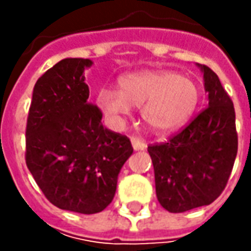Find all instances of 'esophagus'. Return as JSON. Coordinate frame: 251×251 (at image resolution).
<instances>
[{"mask_svg": "<svg viewBox=\"0 0 251 251\" xmlns=\"http://www.w3.org/2000/svg\"><path fill=\"white\" fill-rule=\"evenodd\" d=\"M131 144H132V148L135 151H144L147 148V144L137 137H131Z\"/></svg>", "mask_w": 251, "mask_h": 251, "instance_id": "esophagus-1", "label": "esophagus"}]
</instances>
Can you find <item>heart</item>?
I'll return each instance as SVG.
<instances>
[{
	"mask_svg": "<svg viewBox=\"0 0 251 251\" xmlns=\"http://www.w3.org/2000/svg\"><path fill=\"white\" fill-rule=\"evenodd\" d=\"M98 104L111 120L120 123L131 107H141V116L151 130L170 132L184 126L200 101L197 82L165 70L127 74L119 79V91L103 88Z\"/></svg>",
	"mask_w": 251,
	"mask_h": 251,
	"instance_id": "obj_1",
	"label": "heart"
}]
</instances>
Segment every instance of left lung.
I'll return each mask as SVG.
<instances>
[{
    "label": "left lung",
    "mask_w": 251,
    "mask_h": 251,
    "mask_svg": "<svg viewBox=\"0 0 251 251\" xmlns=\"http://www.w3.org/2000/svg\"><path fill=\"white\" fill-rule=\"evenodd\" d=\"M204 73L208 107L168 142L153 144L156 197L169 212H184L214 202L224 188L237 153L235 107L218 75L207 65Z\"/></svg>",
    "instance_id": "left-lung-1"
}]
</instances>
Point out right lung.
Wrapping results in <instances>:
<instances>
[{
	"label": "right lung",
	"instance_id": "add662e5",
	"mask_svg": "<svg viewBox=\"0 0 251 251\" xmlns=\"http://www.w3.org/2000/svg\"><path fill=\"white\" fill-rule=\"evenodd\" d=\"M88 58H64L37 79L26 124V166L55 207L100 212L113 201L117 177L132 153L130 138L107 130L89 103Z\"/></svg>",
	"mask_w": 251,
	"mask_h": 251
}]
</instances>
